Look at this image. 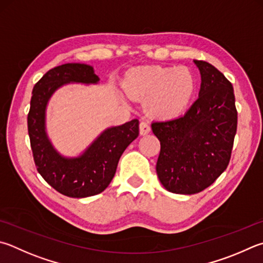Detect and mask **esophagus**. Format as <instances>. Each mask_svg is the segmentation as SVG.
Returning a JSON list of instances; mask_svg holds the SVG:
<instances>
[{
	"instance_id": "esophagus-1",
	"label": "esophagus",
	"mask_w": 263,
	"mask_h": 263,
	"mask_svg": "<svg viewBox=\"0 0 263 263\" xmlns=\"http://www.w3.org/2000/svg\"><path fill=\"white\" fill-rule=\"evenodd\" d=\"M139 131H140V135L141 136H146V135H148V133L151 132V126L148 125L147 123L141 122L139 124Z\"/></svg>"
}]
</instances>
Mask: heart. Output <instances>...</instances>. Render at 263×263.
I'll use <instances>...</instances> for the list:
<instances>
[{
    "instance_id": "b5f03b06",
    "label": "heart",
    "mask_w": 263,
    "mask_h": 263,
    "mask_svg": "<svg viewBox=\"0 0 263 263\" xmlns=\"http://www.w3.org/2000/svg\"><path fill=\"white\" fill-rule=\"evenodd\" d=\"M123 88L130 99L145 101L148 115L171 119L187 108L195 90V78L186 66L145 65L128 71Z\"/></svg>"
}]
</instances>
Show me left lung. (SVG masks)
Listing matches in <instances>:
<instances>
[{"mask_svg": "<svg viewBox=\"0 0 263 263\" xmlns=\"http://www.w3.org/2000/svg\"><path fill=\"white\" fill-rule=\"evenodd\" d=\"M201 74L199 98L184 116L152 123L161 144L156 173L176 194H195L211 186L231 157L237 109L231 83L204 61L194 60Z\"/></svg>", "mask_w": 263, "mask_h": 263, "instance_id": "8db88e82", "label": "left lung"}]
</instances>
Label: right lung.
<instances>
[{
	"label": "right lung",
	"instance_id": "add662e5",
	"mask_svg": "<svg viewBox=\"0 0 263 263\" xmlns=\"http://www.w3.org/2000/svg\"><path fill=\"white\" fill-rule=\"evenodd\" d=\"M93 66L66 63L49 70L32 90L27 116L28 136L36 169L57 192L70 198H87L101 193L115 176L126 147L139 136V121L104 130L78 156H63L55 149L46 130V110L50 98L66 84H98Z\"/></svg>",
	"mask_w": 263,
	"mask_h": 263
}]
</instances>
